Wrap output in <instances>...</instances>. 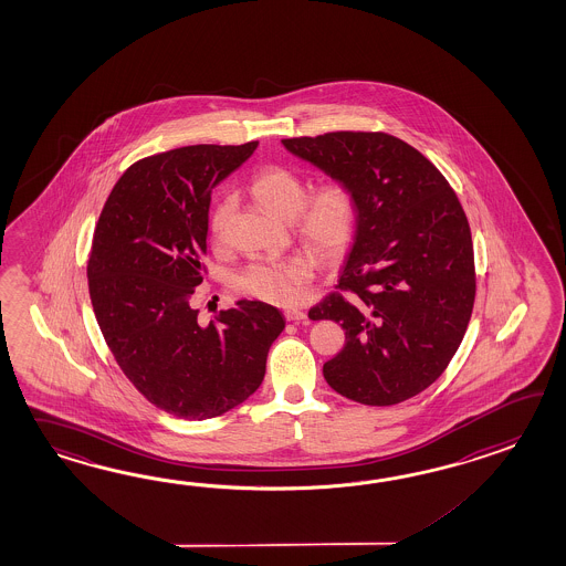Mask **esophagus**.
<instances>
[{
    "mask_svg": "<svg viewBox=\"0 0 566 566\" xmlns=\"http://www.w3.org/2000/svg\"><path fill=\"white\" fill-rule=\"evenodd\" d=\"M285 319L287 322H307V314L302 312V310H285Z\"/></svg>",
    "mask_w": 566,
    "mask_h": 566,
    "instance_id": "34e87169",
    "label": "esophagus"
}]
</instances>
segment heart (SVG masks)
I'll return each mask as SVG.
<instances>
[{"label":"heart","mask_w":566,"mask_h":566,"mask_svg":"<svg viewBox=\"0 0 566 566\" xmlns=\"http://www.w3.org/2000/svg\"><path fill=\"white\" fill-rule=\"evenodd\" d=\"M250 193L283 220H293L295 234L322 261H336L350 249L358 228V199L355 189L342 179H329L307 198L302 175L283 165H266L252 175ZM237 199L226 196L210 213V234L222 244ZM314 263L291 259H263L250 263L237 276V290L261 302L293 305L314 281Z\"/></svg>","instance_id":"1"}]
</instances>
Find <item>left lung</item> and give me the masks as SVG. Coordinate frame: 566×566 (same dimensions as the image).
<instances>
[{"label": "left lung", "mask_w": 566, "mask_h": 566, "mask_svg": "<svg viewBox=\"0 0 566 566\" xmlns=\"http://www.w3.org/2000/svg\"><path fill=\"white\" fill-rule=\"evenodd\" d=\"M281 143L358 199L338 291L310 310V319H334L346 332L324 379L365 406L421 394L444 373L473 314V240L457 193L420 150L385 132Z\"/></svg>", "instance_id": "left-lung-1"}]
</instances>
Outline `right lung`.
I'll use <instances>...</instances> for the list:
<instances>
[{
    "label": "right lung",
    "instance_id": "right-lung-1",
    "mask_svg": "<svg viewBox=\"0 0 566 566\" xmlns=\"http://www.w3.org/2000/svg\"><path fill=\"white\" fill-rule=\"evenodd\" d=\"M196 145L140 158L114 185L93 232L90 295L107 348L158 409L210 420L264 379L283 314L242 300L199 324L191 297L203 281L211 189L254 153Z\"/></svg>",
    "mask_w": 566,
    "mask_h": 566
}]
</instances>
